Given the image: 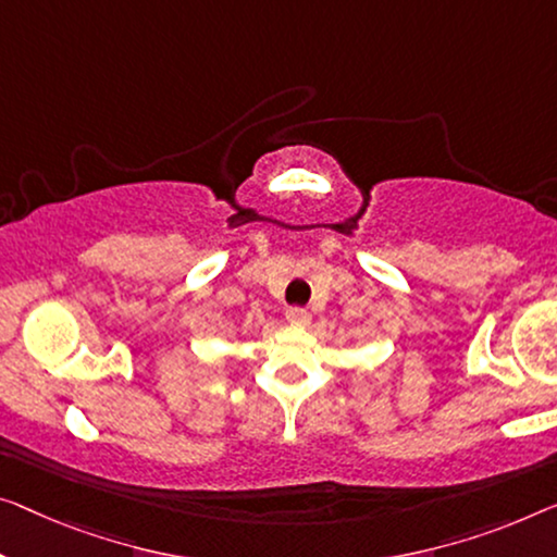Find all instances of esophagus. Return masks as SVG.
Segmentation results:
<instances>
[{
    "label": "esophagus",
    "instance_id": "1",
    "mask_svg": "<svg viewBox=\"0 0 557 557\" xmlns=\"http://www.w3.org/2000/svg\"><path fill=\"white\" fill-rule=\"evenodd\" d=\"M310 320H312V314L307 312L305 307H289V310H287V322H289V325L307 327V325H310Z\"/></svg>",
    "mask_w": 557,
    "mask_h": 557
}]
</instances>
